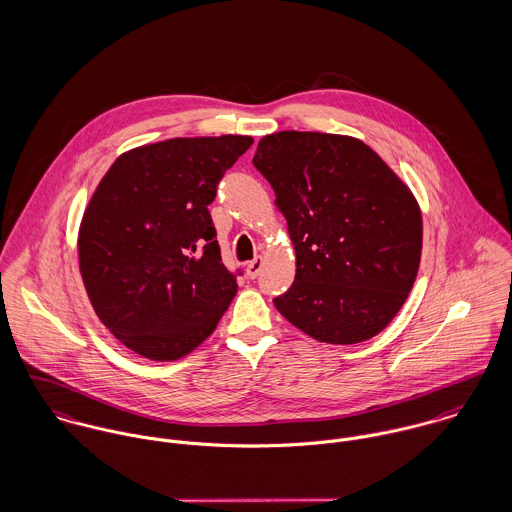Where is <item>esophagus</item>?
<instances>
[{"label":"esophagus","mask_w":512,"mask_h":512,"mask_svg":"<svg viewBox=\"0 0 512 512\" xmlns=\"http://www.w3.org/2000/svg\"><path fill=\"white\" fill-rule=\"evenodd\" d=\"M262 266H264L262 258H254L252 262H248V264H246V276H248L250 280L258 278V276H260V272H262Z\"/></svg>","instance_id":"34e87169"}]
</instances>
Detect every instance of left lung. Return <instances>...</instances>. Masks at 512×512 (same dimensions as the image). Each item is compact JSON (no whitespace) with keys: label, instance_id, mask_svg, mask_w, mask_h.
Returning a JSON list of instances; mask_svg holds the SVG:
<instances>
[{"label":"left lung","instance_id":"8db88e82","mask_svg":"<svg viewBox=\"0 0 512 512\" xmlns=\"http://www.w3.org/2000/svg\"><path fill=\"white\" fill-rule=\"evenodd\" d=\"M252 163L272 185L295 248V282L276 309L321 343L378 335L420 268L424 226L408 185L376 151L339 134H270Z\"/></svg>","mask_w":512,"mask_h":512}]
</instances>
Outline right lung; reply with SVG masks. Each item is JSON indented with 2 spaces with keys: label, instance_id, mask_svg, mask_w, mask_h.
Wrapping results in <instances>:
<instances>
[{
  "label": "right lung",
  "instance_id": "1",
  "mask_svg": "<svg viewBox=\"0 0 512 512\" xmlns=\"http://www.w3.org/2000/svg\"><path fill=\"white\" fill-rule=\"evenodd\" d=\"M250 136L173 138L122 153L78 228V268L98 319L130 351L177 361L236 295L209 205Z\"/></svg>",
  "mask_w": 512,
  "mask_h": 512
}]
</instances>
